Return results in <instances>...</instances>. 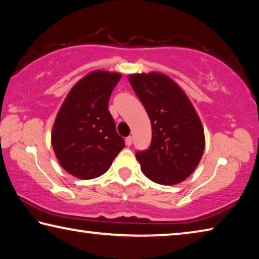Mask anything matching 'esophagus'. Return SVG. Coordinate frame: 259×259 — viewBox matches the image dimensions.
<instances>
[{"instance_id":"obj_1","label":"esophagus","mask_w":259,"mask_h":259,"mask_svg":"<svg viewBox=\"0 0 259 259\" xmlns=\"http://www.w3.org/2000/svg\"><path fill=\"white\" fill-rule=\"evenodd\" d=\"M125 144H126V145H128V146H130L131 144H133V137H131V136H128V137L125 138Z\"/></svg>"}]
</instances>
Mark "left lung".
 <instances>
[{
    "label": "left lung",
    "instance_id": "left-lung-1",
    "mask_svg": "<svg viewBox=\"0 0 259 259\" xmlns=\"http://www.w3.org/2000/svg\"><path fill=\"white\" fill-rule=\"evenodd\" d=\"M129 81L152 124L151 145L136 153L144 175L161 185L185 181L204 151L203 128L190 99L163 74H134Z\"/></svg>",
    "mask_w": 259,
    "mask_h": 259
}]
</instances>
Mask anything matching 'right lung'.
I'll list each match as a JSON object with an SVG mask.
<instances>
[{
  "label": "right lung",
  "mask_w": 259,
  "mask_h": 259,
  "mask_svg": "<svg viewBox=\"0 0 259 259\" xmlns=\"http://www.w3.org/2000/svg\"><path fill=\"white\" fill-rule=\"evenodd\" d=\"M121 74L91 72L69 91L57 114L51 143L60 165L81 179L103 175L124 147L108 100Z\"/></svg>",
  "instance_id": "add662e5"
}]
</instances>
